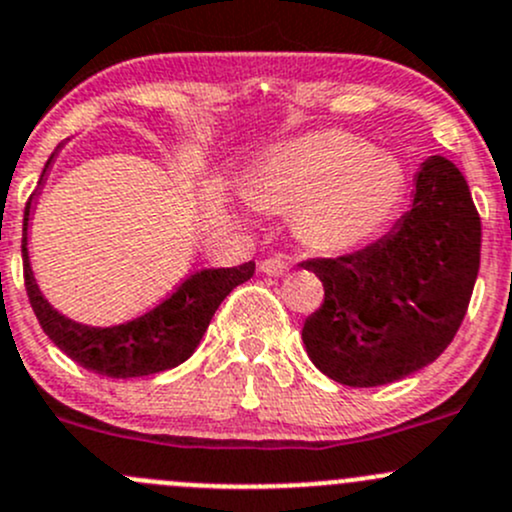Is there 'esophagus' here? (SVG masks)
Returning a JSON list of instances; mask_svg holds the SVG:
<instances>
[{"label": "esophagus", "instance_id": "34e87169", "mask_svg": "<svg viewBox=\"0 0 512 512\" xmlns=\"http://www.w3.org/2000/svg\"><path fill=\"white\" fill-rule=\"evenodd\" d=\"M260 270L270 277H282L289 272V262L285 257H270V260L260 262Z\"/></svg>", "mask_w": 512, "mask_h": 512}]
</instances>
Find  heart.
Returning a JSON list of instances; mask_svg holds the SVG:
<instances>
[{
  "mask_svg": "<svg viewBox=\"0 0 512 512\" xmlns=\"http://www.w3.org/2000/svg\"><path fill=\"white\" fill-rule=\"evenodd\" d=\"M401 168L361 138L312 133L265 148L250 175V193L272 210H294L299 240L317 252L364 245L394 210Z\"/></svg>",
  "mask_w": 512,
  "mask_h": 512,
  "instance_id": "1",
  "label": "heart"
}]
</instances>
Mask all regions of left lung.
<instances>
[{"label":"left lung","mask_w":512,"mask_h":512,"mask_svg":"<svg viewBox=\"0 0 512 512\" xmlns=\"http://www.w3.org/2000/svg\"><path fill=\"white\" fill-rule=\"evenodd\" d=\"M302 267L324 285L322 307L302 329L322 374L359 389L414 374L453 342L476 285L480 218L466 178L451 160L426 158L391 232Z\"/></svg>","instance_id":"obj_1"}]
</instances>
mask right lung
Instances as JSON below:
<instances>
[{
    "instance_id": "1",
    "label": "right lung",
    "mask_w": 512,
    "mask_h": 512,
    "mask_svg": "<svg viewBox=\"0 0 512 512\" xmlns=\"http://www.w3.org/2000/svg\"><path fill=\"white\" fill-rule=\"evenodd\" d=\"M61 148L64 143H59V148L46 160L39 178V190ZM39 190L29 198L27 210H24L22 232L24 280H27L29 302H32L46 337L76 364L101 376L133 379V376H151L183 364L198 349L220 302L237 285L255 275V262H245L240 267H208V270L193 272L158 307L131 322L113 324V327H91V324L74 322V319L64 317L59 309L51 307L49 299L41 294L34 280L32 262H29V220H32V208Z\"/></svg>"
}]
</instances>
